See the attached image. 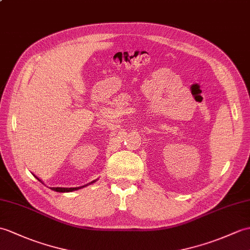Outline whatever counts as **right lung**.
Returning <instances> with one entry per match:
<instances>
[{
    "label": "right lung",
    "mask_w": 250,
    "mask_h": 250,
    "mask_svg": "<svg viewBox=\"0 0 250 250\" xmlns=\"http://www.w3.org/2000/svg\"><path fill=\"white\" fill-rule=\"evenodd\" d=\"M34 176H35V175H34ZM35 178H36V179L38 180V181H40V182L42 183V180H40L39 178H37L36 176H35ZM94 182H96V180H94V181L88 183V184L84 185V187H80V188H51V189H53V190H55V191H60V193H67V191H73V190H77V189H80V188H85V187H87V185H89V184L94 183Z\"/></svg>",
    "instance_id": "right-lung-1"
}]
</instances>
